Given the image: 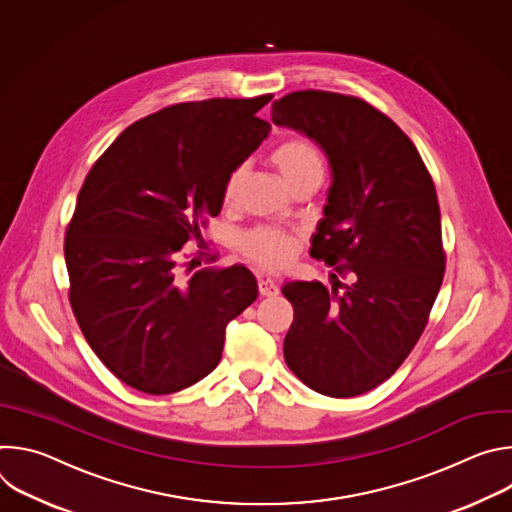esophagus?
I'll return each instance as SVG.
<instances>
[{
	"label": "esophagus",
	"mask_w": 512,
	"mask_h": 512,
	"mask_svg": "<svg viewBox=\"0 0 512 512\" xmlns=\"http://www.w3.org/2000/svg\"><path fill=\"white\" fill-rule=\"evenodd\" d=\"M257 287H259V296L263 298H273L279 294V287L271 279H259Z\"/></svg>",
	"instance_id": "esophagus-1"
}]
</instances>
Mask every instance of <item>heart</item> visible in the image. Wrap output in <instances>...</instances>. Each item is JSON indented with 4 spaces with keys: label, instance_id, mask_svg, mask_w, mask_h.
I'll use <instances>...</instances> for the list:
<instances>
[{
    "label": "heart",
    "instance_id": "obj_1",
    "mask_svg": "<svg viewBox=\"0 0 512 512\" xmlns=\"http://www.w3.org/2000/svg\"><path fill=\"white\" fill-rule=\"evenodd\" d=\"M271 162L277 168L281 180L287 188L296 186L306 178L324 176V158L318 145L308 137H289L283 139L271 154ZM243 168L229 172L223 186V200L231 202L241 186ZM237 247L241 255L263 271H281L300 249V239L287 231L275 227H257L239 237Z\"/></svg>",
    "mask_w": 512,
    "mask_h": 512
}]
</instances>
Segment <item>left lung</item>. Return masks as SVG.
<instances>
[{
  "label": "left lung",
  "instance_id": "8db88e82",
  "mask_svg": "<svg viewBox=\"0 0 512 512\" xmlns=\"http://www.w3.org/2000/svg\"><path fill=\"white\" fill-rule=\"evenodd\" d=\"M271 119L314 139L332 172L310 249L332 269V289L283 285L294 306L283 356L322 395H362L401 367L442 287L435 186L413 141L358 97L296 91L273 103Z\"/></svg>",
  "mask_w": 512,
  "mask_h": 512
}]
</instances>
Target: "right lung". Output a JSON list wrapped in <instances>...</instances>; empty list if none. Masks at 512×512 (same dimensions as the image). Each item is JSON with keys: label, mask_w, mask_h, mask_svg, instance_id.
I'll use <instances>...</instances> for the list:
<instances>
[{"label": "right lung", "mask_w": 512, "mask_h": 512, "mask_svg": "<svg viewBox=\"0 0 512 512\" xmlns=\"http://www.w3.org/2000/svg\"><path fill=\"white\" fill-rule=\"evenodd\" d=\"M271 99L166 107L129 125L85 178L64 237L68 300L101 362L141 393L170 395L212 373L227 324L257 298L247 267L184 279L180 259L221 212L229 172L267 137L255 115Z\"/></svg>", "instance_id": "right-lung-1"}]
</instances>
